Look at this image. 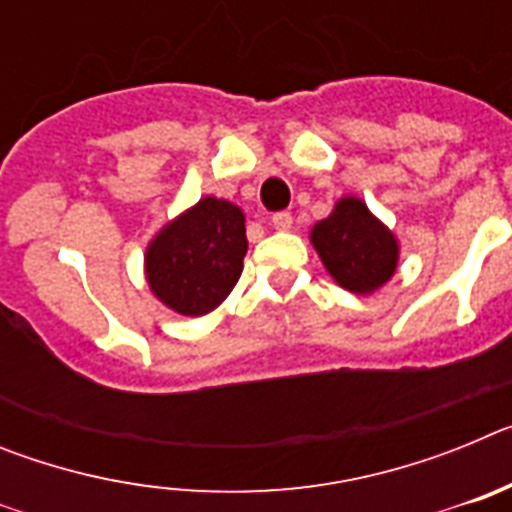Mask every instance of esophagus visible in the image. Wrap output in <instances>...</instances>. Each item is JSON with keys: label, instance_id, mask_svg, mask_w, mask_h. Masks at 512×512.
Returning <instances> with one entry per match:
<instances>
[{"label": "esophagus", "instance_id": "34e87169", "mask_svg": "<svg viewBox=\"0 0 512 512\" xmlns=\"http://www.w3.org/2000/svg\"><path fill=\"white\" fill-rule=\"evenodd\" d=\"M292 223H295V220H292L289 212H274V217H271V225H274L277 230H289L292 228Z\"/></svg>", "mask_w": 512, "mask_h": 512}]
</instances>
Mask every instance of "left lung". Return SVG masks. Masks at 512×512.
Instances as JSON below:
<instances>
[{
	"label": "left lung",
	"mask_w": 512,
	"mask_h": 512,
	"mask_svg": "<svg viewBox=\"0 0 512 512\" xmlns=\"http://www.w3.org/2000/svg\"><path fill=\"white\" fill-rule=\"evenodd\" d=\"M310 241L330 277L356 295H372L390 282L400 259L392 230L356 197L338 200L333 212L315 223Z\"/></svg>",
	"instance_id": "left-lung-1"
}]
</instances>
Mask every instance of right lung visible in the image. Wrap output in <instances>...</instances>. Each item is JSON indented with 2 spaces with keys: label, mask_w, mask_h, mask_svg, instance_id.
I'll list each match as a JSON object with an SVG mask.
<instances>
[{
  "label": "right lung",
  "mask_w": 512,
  "mask_h": 512,
  "mask_svg": "<svg viewBox=\"0 0 512 512\" xmlns=\"http://www.w3.org/2000/svg\"><path fill=\"white\" fill-rule=\"evenodd\" d=\"M246 251V217L241 207L202 197L148 243V287L179 315L200 318L233 292Z\"/></svg>",
  "instance_id": "1"
}]
</instances>
